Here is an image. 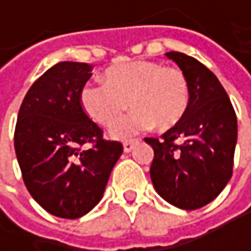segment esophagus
<instances>
[{"label":"esophagus","instance_id":"1","mask_svg":"<svg viewBox=\"0 0 251 251\" xmlns=\"http://www.w3.org/2000/svg\"><path fill=\"white\" fill-rule=\"evenodd\" d=\"M138 144V139H132V141H126L125 144H124V151L125 152H130L133 148H135V145Z\"/></svg>","mask_w":251,"mask_h":251}]
</instances>
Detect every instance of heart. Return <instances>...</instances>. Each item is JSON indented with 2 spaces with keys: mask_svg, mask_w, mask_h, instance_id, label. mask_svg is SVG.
<instances>
[{
  "mask_svg": "<svg viewBox=\"0 0 251 251\" xmlns=\"http://www.w3.org/2000/svg\"><path fill=\"white\" fill-rule=\"evenodd\" d=\"M190 91L186 75L151 61H130L106 71V82L87 81L79 91L84 112L97 124L109 125L127 107L130 114L110 127V136L125 141L154 126L175 127L189 107Z\"/></svg>",
  "mask_w": 251,
  "mask_h": 251,
  "instance_id": "obj_1",
  "label": "heart"
}]
</instances>
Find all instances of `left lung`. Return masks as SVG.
Returning a JSON list of instances; mask_svg holds the SVG:
<instances>
[{
	"instance_id": "1",
	"label": "left lung",
	"mask_w": 251,
	"mask_h": 251,
	"mask_svg": "<svg viewBox=\"0 0 251 251\" xmlns=\"http://www.w3.org/2000/svg\"><path fill=\"white\" fill-rule=\"evenodd\" d=\"M166 56L187 78L190 100L183 119L161 138H145L154 150L151 180L157 193L180 209L212 202L232 176L237 116L212 71L180 52Z\"/></svg>"
}]
</instances>
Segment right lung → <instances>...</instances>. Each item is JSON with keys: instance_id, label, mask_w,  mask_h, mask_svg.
<instances>
[{"instance_id": "1", "label": "right lung", "mask_w": 251, "mask_h": 251, "mask_svg": "<svg viewBox=\"0 0 251 251\" xmlns=\"http://www.w3.org/2000/svg\"><path fill=\"white\" fill-rule=\"evenodd\" d=\"M93 65L59 62L27 91L14 132V148L25 187L49 214L75 220L103 198L124 147L104 141L103 130L82 110L79 91ZM93 143V149H84Z\"/></svg>"}]
</instances>
